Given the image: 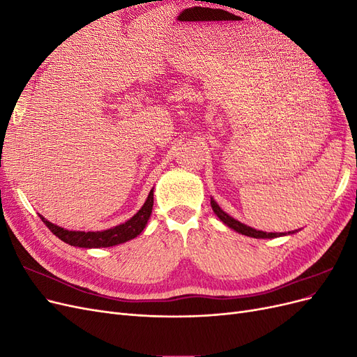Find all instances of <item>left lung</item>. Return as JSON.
<instances>
[{"label": "left lung", "instance_id": "obj_1", "mask_svg": "<svg viewBox=\"0 0 357 357\" xmlns=\"http://www.w3.org/2000/svg\"><path fill=\"white\" fill-rule=\"evenodd\" d=\"M211 207H213V211L215 213V215L226 225L229 226L231 229H234L235 232H238L241 235H245V236H253V238H277V236H284V235H290V234H295L298 231H289V232H264V231H257V229H253L250 228V226H247L238 220H235L234 218H231V215L228 213H225L220 207L219 204L215 202L213 198H211Z\"/></svg>", "mask_w": 357, "mask_h": 357}]
</instances>
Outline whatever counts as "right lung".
I'll return each instance as SVG.
<instances>
[{
	"instance_id": "1",
	"label": "right lung",
	"mask_w": 357,
	"mask_h": 357,
	"mask_svg": "<svg viewBox=\"0 0 357 357\" xmlns=\"http://www.w3.org/2000/svg\"><path fill=\"white\" fill-rule=\"evenodd\" d=\"M153 208V188L150 190L149 197L146 202L143 204V207L139 208L131 219L126 220L125 223H121L117 226H113L110 229L105 231H70V229H63L58 225H53L49 222L46 218H43L41 214L40 219L45 222V225L53 232V235H56L59 240L63 243H67L74 247H83V248H100V247H113L117 244L126 243L129 240L135 238L139 234H142L146 228V225L150 219V214H152Z\"/></svg>"
}]
</instances>
